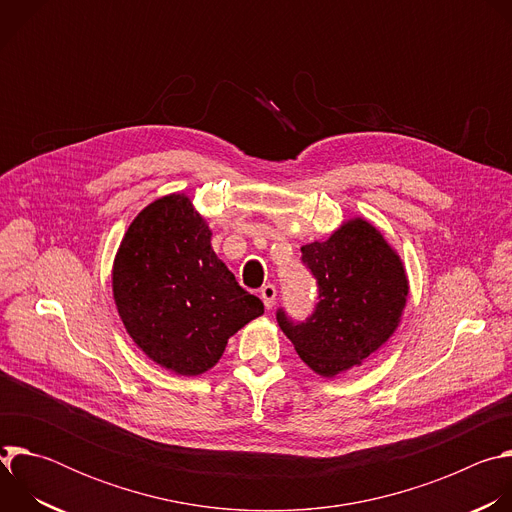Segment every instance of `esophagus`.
<instances>
[{
  "label": "esophagus",
  "mask_w": 512,
  "mask_h": 512,
  "mask_svg": "<svg viewBox=\"0 0 512 512\" xmlns=\"http://www.w3.org/2000/svg\"><path fill=\"white\" fill-rule=\"evenodd\" d=\"M259 294H261V300H263L265 308H267V310H271V308H273V304H275V296H277V289H275V285H271V283L263 285Z\"/></svg>",
  "instance_id": "34e87169"
}]
</instances>
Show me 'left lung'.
Returning <instances> with one entry per match:
<instances>
[{
	"label": "left lung",
	"instance_id": "1",
	"mask_svg": "<svg viewBox=\"0 0 512 512\" xmlns=\"http://www.w3.org/2000/svg\"><path fill=\"white\" fill-rule=\"evenodd\" d=\"M302 263L318 283V304L304 322L279 308L277 324L312 371L334 377L369 358L399 326L409 294L405 267L364 218L304 245Z\"/></svg>",
	"mask_w": 512,
	"mask_h": 512
}]
</instances>
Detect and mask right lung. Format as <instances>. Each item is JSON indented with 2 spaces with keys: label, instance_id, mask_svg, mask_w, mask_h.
Masks as SVG:
<instances>
[{
  "label": "right lung",
  "instance_id": "1",
  "mask_svg": "<svg viewBox=\"0 0 512 512\" xmlns=\"http://www.w3.org/2000/svg\"><path fill=\"white\" fill-rule=\"evenodd\" d=\"M210 229L184 194L145 206L113 263V298L133 342L160 367L196 377L227 340L263 314L210 247Z\"/></svg>",
  "mask_w": 512,
  "mask_h": 512
}]
</instances>
